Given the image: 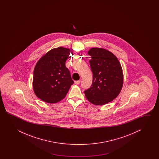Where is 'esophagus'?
Returning a JSON list of instances; mask_svg holds the SVG:
<instances>
[{"mask_svg":"<svg viewBox=\"0 0 159 159\" xmlns=\"http://www.w3.org/2000/svg\"><path fill=\"white\" fill-rule=\"evenodd\" d=\"M80 82H81V81H80V80L79 81H75V84H80Z\"/></svg>","mask_w":159,"mask_h":159,"instance_id":"obj_1","label":"esophagus"}]
</instances>
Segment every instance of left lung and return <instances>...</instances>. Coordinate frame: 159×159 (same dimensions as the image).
I'll return each mask as SVG.
<instances>
[{
	"label": "left lung",
	"mask_w": 159,
	"mask_h": 159,
	"mask_svg": "<svg viewBox=\"0 0 159 159\" xmlns=\"http://www.w3.org/2000/svg\"><path fill=\"white\" fill-rule=\"evenodd\" d=\"M91 56L90 65L93 73L91 87L84 91L92 104L106 105L118 97L123 84V73L118 58L111 52L101 48L88 51Z\"/></svg>",
	"instance_id": "obj_1"
}]
</instances>
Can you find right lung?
<instances>
[{
  "instance_id": "1",
  "label": "right lung",
  "mask_w": 159,
  "mask_h": 159,
  "mask_svg": "<svg viewBox=\"0 0 159 159\" xmlns=\"http://www.w3.org/2000/svg\"><path fill=\"white\" fill-rule=\"evenodd\" d=\"M70 53L68 48L51 49L37 61L34 69L33 89L43 101L56 103L67 94L74 81L65 62Z\"/></svg>"
}]
</instances>
